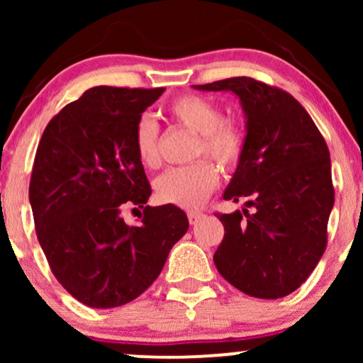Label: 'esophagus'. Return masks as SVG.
Masks as SVG:
<instances>
[{
  "label": "esophagus",
  "mask_w": 363,
  "mask_h": 363,
  "mask_svg": "<svg viewBox=\"0 0 363 363\" xmlns=\"http://www.w3.org/2000/svg\"><path fill=\"white\" fill-rule=\"evenodd\" d=\"M201 216L203 213H199V211H189V213H187V218H189L191 225L198 223V220H201Z\"/></svg>",
  "instance_id": "obj_1"
}]
</instances>
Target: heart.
<instances>
[{
    "mask_svg": "<svg viewBox=\"0 0 363 363\" xmlns=\"http://www.w3.org/2000/svg\"><path fill=\"white\" fill-rule=\"evenodd\" d=\"M167 114L170 121L196 135L193 157H210L225 172L239 167L245 153V135L235 121L222 119L213 101L194 94L181 95L169 104ZM158 138V124L150 116H141L133 129V148L143 167L160 165ZM218 181L220 174L213 162L199 158L189 165L165 170L155 181V196L164 205L193 210L210 198Z\"/></svg>",
    "mask_w": 363,
    "mask_h": 363,
    "instance_id": "heart-1",
    "label": "heart"
}]
</instances>
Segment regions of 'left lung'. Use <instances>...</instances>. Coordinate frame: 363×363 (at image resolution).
<instances>
[{
	"label": "left lung",
	"mask_w": 363,
	"mask_h": 363,
	"mask_svg": "<svg viewBox=\"0 0 363 363\" xmlns=\"http://www.w3.org/2000/svg\"><path fill=\"white\" fill-rule=\"evenodd\" d=\"M193 86L234 91L247 118L244 158L223 198L245 199L252 211L218 213L225 235L216 269L251 297H286L326 251L335 205L326 141L302 104L278 86L249 77Z\"/></svg>",
	"instance_id": "8db88e82"
}]
</instances>
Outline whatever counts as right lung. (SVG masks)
Returning <instances> with one entry per match:
<instances>
[{"label":"right lung","instance_id":"obj_1","mask_svg":"<svg viewBox=\"0 0 363 363\" xmlns=\"http://www.w3.org/2000/svg\"><path fill=\"white\" fill-rule=\"evenodd\" d=\"M165 89L94 86L45 126L28 198L56 280L78 302L111 309L157 280L189 222L174 205L148 206L152 187L133 148L141 112ZM144 208L138 225L123 207Z\"/></svg>","mask_w":363,"mask_h":363}]
</instances>
